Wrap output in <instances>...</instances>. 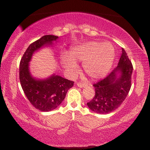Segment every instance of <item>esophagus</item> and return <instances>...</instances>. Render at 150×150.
<instances>
[{
    "instance_id": "1",
    "label": "esophagus",
    "mask_w": 150,
    "mask_h": 150,
    "mask_svg": "<svg viewBox=\"0 0 150 150\" xmlns=\"http://www.w3.org/2000/svg\"><path fill=\"white\" fill-rule=\"evenodd\" d=\"M77 85L79 87H87V84L82 83V82H77Z\"/></svg>"
}]
</instances>
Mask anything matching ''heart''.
Segmentation results:
<instances>
[{
	"label": "heart",
	"mask_w": 150,
	"mask_h": 150,
	"mask_svg": "<svg viewBox=\"0 0 150 150\" xmlns=\"http://www.w3.org/2000/svg\"><path fill=\"white\" fill-rule=\"evenodd\" d=\"M115 57V50L109 43L89 42L74 47L69 53H63L61 62L70 75L78 70V62L82 63L84 71L93 79L104 76L109 71Z\"/></svg>",
	"instance_id": "heart-1"
}]
</instances>
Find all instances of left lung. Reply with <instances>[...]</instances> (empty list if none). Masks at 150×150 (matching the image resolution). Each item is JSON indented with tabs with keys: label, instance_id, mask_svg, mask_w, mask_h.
<instances>
[{
	"label": "left lung",
	"instance_id": "1",
	"mask_svg": "<svg viewBox=\"0 0 150 150\" xmlns=\"http://www.w3.org/2000/svg\"><path fill=\"white\" fill-rule=\"evenodd\" d=\"M132 70L131 61L122 48L118 66L105 78L93 85L95 95L87 104L88 107L100 114L111 113L119 107L131 87Z\"/></svg>",
	"mask_w": 150,
	"mask_h": 150
}]
</instances>
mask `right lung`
Wrapping results in <instances>:
<instances>
[{
  "instance_id": "obj_1",
  "label": "right lung",
  "mask_w": 150,
  "mask_h": 150,
  "mask_svg": "<svg viewBox=\"0 0 150 150\" xmlns=\"http://www.w3.org/2000/svg\"><path fill=\"white\" fill-rule=\"evenodd\" d=\"M58 37L43 36L31 44L27 48L20 63V81L26 97L33 106L42 111L55 109L65 99L67 92L74 85L73 81L54 75L44 80L34 78L29 70L32 55L43 46L51 45Z\"/></svg>"
}]
</instances>
